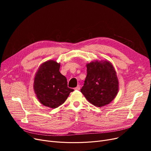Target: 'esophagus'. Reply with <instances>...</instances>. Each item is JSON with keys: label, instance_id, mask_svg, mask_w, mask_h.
<instances>
[{"label": "esophagus", "instance_id": "obj_1", "mask_svg": "<svg viewBox=\"0 0 151 151\" xmlns=\"http://www.w3.org/2000/svg\"><path fill=\"white\" fill-rule=\"evenodd\" d=\"M80 89V85H78L76 88H75V90H78V91H79Z\"/></svg>", "mask_w": 151, "mask_h": 151}]
</instances>
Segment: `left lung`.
Instances as JSON below:
<instances>
[{
    "mask_svg": "<svg viewBox=\"0 0 151 151\" xmlns=\"http://www.w3.org/2000/svg\"><path fill=\"white\" fill-rule=\"evenodd\" d=\"M86 67L87 76L81 92L94 106L108 105L116 97L119 90L114 68L107 60L91 62Z\"/></svg>",
    "mask_w": 151,
    "mask_h": 151,
    "instance_id": "left-lung-1",
    "label": "left lung"
}]
</instances>
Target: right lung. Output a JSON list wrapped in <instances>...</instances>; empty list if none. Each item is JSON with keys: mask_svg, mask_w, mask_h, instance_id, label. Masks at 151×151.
Returning a JSON list of instances; mask_svg holds the SVG:
<instances>
[{"mask_svg": "<svg viewBox=\"0 0 151 151\" xmlns=\"http://www.w3.org/2000/svg\"><path fill=\"white\" fill-rule=\"evenodd\" d=\"M60 65L53 60L46 61L40 66L34 78V89L37 99L50 108L63 104L74 91L68 88L66 77L59 71Z\"/></svg>", "mask_w": 151, "mask_h": 151, "instance_id": "1", "label": "right lung"}]
</instances>
